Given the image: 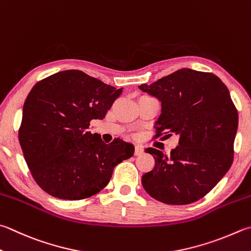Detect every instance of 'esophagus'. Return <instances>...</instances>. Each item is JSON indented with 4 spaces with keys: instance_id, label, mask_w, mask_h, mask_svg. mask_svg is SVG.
<instances>
[{
    "instance_id": "esophagus-1",
    "label": "esophagus",
    "mask_w": 251,
    "mask_h": 251,
    "mask_svg": "<svg viewBox=\"0 0 251 251\" xmlns=\"http://www.w3.org/2000/svg\"><path fill=\"white\" fill-rule=\"evenodd\" d=\"M144 153V148L142 145H135V150H134V155H142Z\"/></svg>"
}]
</instances>
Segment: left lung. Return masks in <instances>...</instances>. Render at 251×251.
Wrapping results in <instances>:
<instances>
[{
    "instance_id": "1",
    "label": "left lung",
    "mask_w": 251,
    "mask_h": 251,
    "mask_svg": "<svg viewBox=\"0 0 251 251\" xmlns=\"http://www.w3.org/2000/svg\"><path fill=\"white\" fill-rule=\"evenodd\" d=\"M139 87L162 101L155 138L179 135L170 154L145 149L155 159L154 168L142 176L145 191L166 204L200 200L233 164L238 112L228 88L213 73L191 69Z\"/></svg>"
}]
</instances>
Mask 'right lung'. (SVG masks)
<instances>
[{
	"label": "right lung",
	"instance_id": "right-lung-1",
	"mask_svg": "<svg viewBox=\"0 0 251 251\" xmlns=\"http://www.w3.org/2000/svg\"><path fill=\"white\" fill-rule=\"evenodd\" d=\"M78 70L52 74L35 84L24 103L18 140L32 178L42 190L63 200L96 195L113 168L130 158L134 146L117 138L103 143L91 133L121 95Z\"/></svg>",
	"mask_w": 251,
	"mask_h": 251
}]
</instances>
